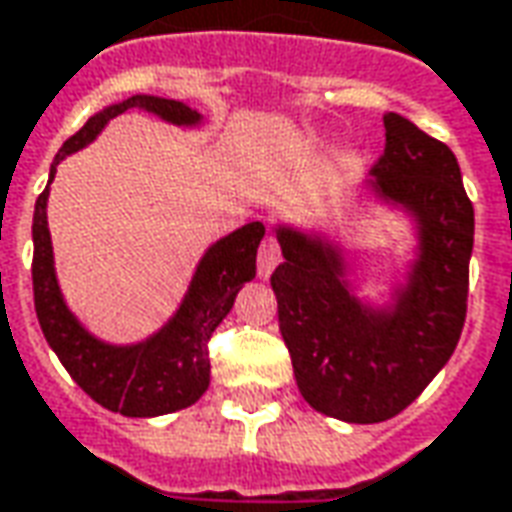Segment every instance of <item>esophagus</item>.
<instances>
[{
  "instance_id": "1",
  "label": "esophagus",
  "mask_w": 512,
  "mask_h": 512,
  "mask_svg": "<svg viewBox=\"0 0 512 512\" xmlns=\"http://www.w3.org/2000/svg\"><path fill=\"white\" fill-rule=\"evenodd\" d=\"M280 260H282L280 244L268 235L266 241L260 244V252H257V277H260V280H268V277H271V271L280 266Z\"/></svg>"
}]
</instances>
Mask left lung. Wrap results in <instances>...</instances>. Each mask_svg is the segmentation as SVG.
<instances>
[{
    "instance_id": "1",
    "label": "left lung",
    "mask_w": 512,
    "mask_h": 512,
    "mask_svg": "<svg viewBox=\"0 0 512 512\" xmlns=\"http://www.w3.org/2000/svg\"><path fill=\"white\" fill-rule=\"evenodd\" d=\"M385 152L368 188L405 210L416 257L391 302L355 293L341 244L277 224L282 260L271 274L296 385L318 413L377 424L402 413L455 352L468 299L474 207L452 149L399 113H385Z\"/></svg>"
}]
</instances>
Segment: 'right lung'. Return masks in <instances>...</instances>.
Listing matches in <instances>:
<instances>
[{"mask_svg":"<svg viewBox=\"0 0 512 512\" xmlns=\"http://www.w3.org/2000/svg\"><path fill=\"white\" fill-rule=\"evenodd\" d=\"M124 110H146L177 127L202 124L199 110L185 102L135 94L94 113L80 132H74L60 146L49 169V182L55 180L57 163L63 157L91 144L105 130L107 121L121 116ZM46 202H49V185L38 196L32 216V246H35L32 293H35V313L46 343L60 357L71 380L94 402L130 418L166 416L199 402V396L210 385L207 341L227 318L244 282L255 277L257 246L266 235L263 221H249L241 230L219 238L199 260L177 313L146 341L119 346L91 335L66 305L57 285L52 235L46 224Z\"/></svg>","mask_w":512,"mask_h":512,"instance_id":"add662e5","label":"right lung"}]
</instances>
